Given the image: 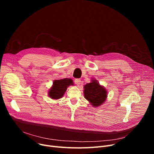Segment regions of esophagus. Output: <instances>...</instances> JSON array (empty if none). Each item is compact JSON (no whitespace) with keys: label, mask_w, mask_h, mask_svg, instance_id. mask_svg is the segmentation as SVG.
Instances as JSON below:
<instances>
[{"label":"esophagus","mask_w":154,"mask_h":154,"mask_svg":"<svg viewBox=\"0 0 154 154\" xmlns=\"http://www.w3.org/2000/svg\"><path fill=\"white\" fill-rule=\"evenodd\" d=\"M74 82H75V84H77V85H79L80 84V82H81V80H80V79H75Z\"/></svg>","instance_id":"34e87169"}]
</instances>
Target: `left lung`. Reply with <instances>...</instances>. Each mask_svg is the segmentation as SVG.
Masks as SVG:
<instances>
[{
	"instance_id": "obj_1",
	"label": "left lung",
	"mask_w": 154,
	"mask_h": 154,
	"mask_svg": "<svg viewBox=\"0 0 154 154\" xmlns=\"http://www.w3.org/2000/svg\"><path fill=\"white\" fill-rule=\"evenodd\" d=\"M84 97L93 106L98 107L106 100L107 91L96 80H92V82L84 86Z\"/></svg>"
}]
</instances>
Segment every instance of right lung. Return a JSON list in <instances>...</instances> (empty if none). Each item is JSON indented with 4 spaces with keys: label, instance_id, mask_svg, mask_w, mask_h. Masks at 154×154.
I'll return each mask as SVG.
<instances>
[{
    "label": "right lung",
    "instance_id": "obj_1",
    "mask_svg": "<svg viewBox=\"0 0 154 154\" xmlns=\"http://www.w3.org/2000/svg\"><path fill=\"white\" fill-rule=\"evenodd\" d=\"M70 85H73L72 80L70 79L55 80L53 86L48 92V95L52 99H59L63 95L67 87Z\"/></svg>",
    "mask_w": 154,
    "mask_h": 154
}]
</instances>
